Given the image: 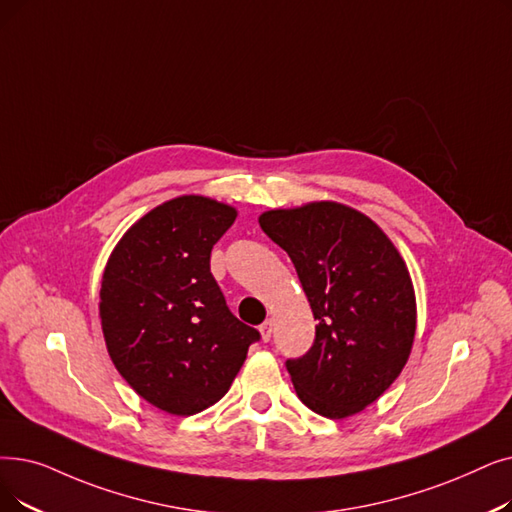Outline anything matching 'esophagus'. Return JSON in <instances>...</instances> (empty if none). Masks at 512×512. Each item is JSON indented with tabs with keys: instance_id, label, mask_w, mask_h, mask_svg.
<instances>
[{
	"instance_id": "esophagus-1",
	"label": "esophagus",
	"mask_w": 512,
	"mask_h": 512,
	"mask_svg": "<svg viewBox=\"0 0 512 512\" xmlns=\"http://www.w3.org/2000/svg\"><path fill=\"white\" fill-rule=\"evenodd\" d=\"M272 328H274V318H268V320H265V322L259 326V330H261V339H263V341H270V337H272Z\"/></svg>"
}]
</instances>
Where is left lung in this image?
I'll return each mask as SVG.
<instances>
[{
	"label": "left lung",
	"mask_w": 512,
	"mask_h": 512,
	"mask_svg": "<svg viewBox=\"0 0 512 512\" xmlns=\"http://www.w3.org/2000/svg\"><path fill=\"white\" fill-rule=\"evenodd\" d=\"M295 263L314 311L316 339L286 370L301 402L347 418L376 402L404 370L416 332L406 261L370 217L320 201L259 215Z\"/></svg>",
	"instance_id": "8db88e82"
}]
</instances>
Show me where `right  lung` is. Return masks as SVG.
<instances>
[{
	"mask_svg": "<svg viewBox=\"0 0 512 512\" xmlns=\"http://www.w3.org/2000/svg\"><path fill=\"white\" fill-rule=\"evenodd\" d=\"M236 215L207 196L171 198L123 234L104 268L110 360L148 404L175 416L219 402L259 341L228 309L209 265Z\"/></svg>",
	"mask_w": 512,
	"mask_h": 512,
	"instance_id": "add662e5",
	"label": "right lung"
}]
</instances>
